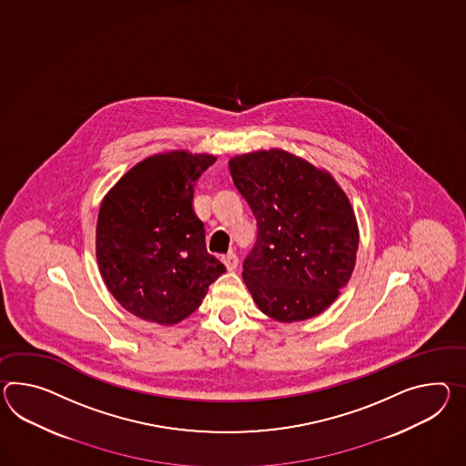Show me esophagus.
<instances>
[{
	"mask_svg": "<svg viewBox=\"0 0 466 466\" xmlns=\"http://www.w3.org/2000/svg\"><path fill=\"white\" fill-rule=\"evenodd\" d=\"M222 262L228 268V271H234L238 268V258L234 252H228L226 256H222Z\"/></svg>",
	"mask_w": 466,
	"mask_h": 466,
	"instance_id": "34e87169",
	"label": "esophagus"
}]
</instances>
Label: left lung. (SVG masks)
<instances>
[{"instance_id":"8db88e82","label":"left lung","mask_w":466,"mask_h":466,"mask_svg":"<svg viewBox=\"0 0 466 466\" xmlns=\"http://www.w3.org/2000/svg\"><path fill=\"white\" fill-rule=\"evenodd\" d=\"M234 185L258 220L242 278L264 315L317 317L350 281L359 249L352 204L329 171L284 149L228 159Z\"/></svg>"}]
</instances>
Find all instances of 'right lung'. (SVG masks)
<instances>
[{
  "instance_id": "obj_1",
  "label": "right lung",
  "mask_w": 466,
  "mask_h": 466,
  "mask_svg": "<svg viewBox=\"0 0 466 466\" xmlns=\"http://www.w3.org/2000/svg\"><path fill=\"white\" fill-rule=\"evenodd\" d=\"M216 157L173 149L139 161L101 202L96 258L104 283L126 311L175 325L202 305L226 266L205 248L193 212L195 183Z\"/></svg>"
}]
</instances>
